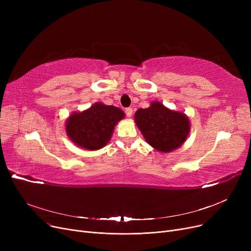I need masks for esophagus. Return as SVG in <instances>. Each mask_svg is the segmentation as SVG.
<instances>
[{
    "instance_id": "34e87169",
    "label": "esophagus",
    "mask_w": 251,
    "mask_h": 251,
    "mask_svg": "<svg viewBox=\"0 0 251 251\" xmlns=\"http://www.w3.org/2000/svg\"><path fill=\"white\" fill-rule=\"evenodd\" d=\"M132 113H133L132 108H126V109H125V114L127 115V117H131V116H132Z\"/></svg>"
}]
</instances>
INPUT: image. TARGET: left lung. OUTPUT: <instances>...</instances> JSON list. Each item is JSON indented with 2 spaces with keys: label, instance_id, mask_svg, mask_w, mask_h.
Returning a JSON list of instances; mask_svg holds the SVG:
<instances>
[{
  "label": "left lung",
  "instance_id": "obj_1",
  "mask_svg": "<svg viewBox=\"0 0 251 251\" xmlns=\"http://www.w3.org/2000/svg\"><path fill=\"white\" fill-rule=\"evenodd\" d=\"M134 118L146 140L162 152H170L182 146L190 129L185 115L171 111L159 101L152 102L150 108L137 110Z\"/></svg>",
  "mask_w": 251,
  "mask_h": 251
}]
</instances>
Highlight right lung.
I'll list each match as a JSON object with an SVG mask.
<instances>
[{"instance_id": "obj_1", "label": "right lung", "mask_w": 251, "mask_h": 251, "mask_svg": "<svg viewBox=\"0 0 251 251\" xmlns=\"http://www.w3.org/2000/svg\"><path fill=\"white\" fill-rule=\"evenodd\" d=\"M123 118L122 110L98 102L82 113L71 115L66 122V130L78 147L96 151L108 143L115 125Z\"/></svg>"}]
</instances>
